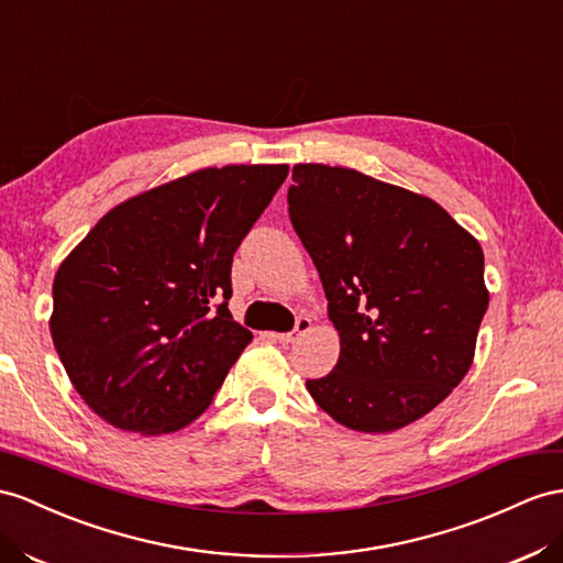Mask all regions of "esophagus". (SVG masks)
<instances>
[{"mask_svg":"<svg viewBox=\"0 0 563 563\" xmlns=\"http://www.w3.org/2000/svg\"><path fill=\"white\" fill-rule=\"evenodd\" d=\"M311 319L309 316H299L297 319V323H295V330H290V333H273L271 338L276 340V342H280V344H292V342H297L301 335H307L309 330H311Z\"/></svg>","mask_w":563,"mask_h":563,"instance_id":"34e87169","label":"esophagus"}]
</instances>
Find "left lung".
I'll list each match as a JSON object with an SVG mask.
<instances>
[{
	"instance_id": "1",
	"label": "left lung",
	"mask_w": 563,
	"mask_h": 563,
	"mask_svg": "<svg viewBox=\"0 0 563 563\" xmlns=\"http://www.w3.org/2000/svg\"><path fill=\"white\" fill-rule=\"evenodd\" d=\"M290 221L319 271L340 358L307 390L358 432H393L464 380L487 311L483 250L438 201L354 168L297 164Z\"/></svg>"
}]
</instances>
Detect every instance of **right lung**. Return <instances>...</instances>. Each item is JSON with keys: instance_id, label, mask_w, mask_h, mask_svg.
<instances>
[{"instance_id": "right-lung-1", "label": "right lung", "mask_w": 563, "mask_h": 563, "mask_svg": "<svg viewBox=\"0 0 563 563\" xmlns=\"http://www.w3.org/2000/svg\"><path fill=\"white\" fill-rule=\"evenodd\" d=\"M287 164L201 168L113 207L54 276L49 330L70 383L121 430L192 423L252 342L228 311L242 238Z\"/></svg>"}]
</instances>
